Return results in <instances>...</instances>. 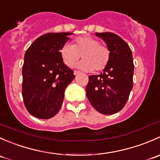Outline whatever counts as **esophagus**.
Here are the masks:
<instances>
[{
  "mask_svg": "<svg viewBox=\"0 0 160 160\" xmlns=\"http://www.w3.org/2000/svg\"><path fill=\"white\" fill-rule=\"evenodd\" d=\"M73 73H74V75H75V76H77V75H78L79 73H80V71L74 70V71H73Z\"/></svg>",
  "mask_w": 160,
  "mask_h": 160,
  "instance_id": "1",
  "label": "esophagus"
}]
</instances>
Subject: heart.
<instances>
[{"label":"heart","mask_w":160,"mask_h":160,"mask_svg":"<svg viewBox=\"0 0 160 160\" xmlns=\"http://www.w3.org/2000/svg\"><path fill=\"white\" fill-rule=\"evenodd\" d=\"M59 53L62 62L68 67L75 64L81 55L83 59L75 67L85 71L104 70L110 59L109 49L90 36L78 37L72 45L66 43L61 47Z\"/></svg>","instance_id":"b5f03b06"}]
</instances>
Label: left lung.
<instances>
[{
    "label": "left lung",
    "instance_id": "obj_1",
    "mask_svg": "<svg viewBox=\"0 0 160 160\" xmlns=\"http://www.w3.org/2000/svg\"><path fill=\"white\" fill-rule=\"evenodd\" d=\"M110 51L107 67L99 75L89 76L87 97L91 105L103 114H112L125 107L133 87L134 63L128 45L116 34L96 32Z\"/></svg>",
    "mask_w": 160,
    "mask_h": 160
}]
</instances>
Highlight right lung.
Returning <instances> with one entry per match:
<instances>
[{
	"label": "right lung",
	"mask_w": 160,
	"mask_h": 160,
	"mask_svg": "<svg viewBox=\"0 0 160 160\" xmlns=\"http://www.w3.org/2000/svg\"><path fill=\"white\" fill-rule=\"evenodd\" d=\"M72 34H45L25 52L22 98L25 108L34 117L51 118L62 106L66 88L75 76L62 62L59 51Z\"/></svg>",
	"instance_id": "obj_1"
}]
</instances>
